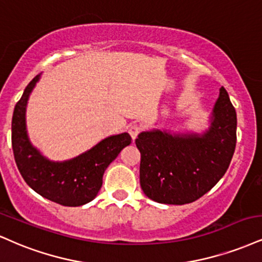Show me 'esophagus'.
Listing matches in <instances>:
<instances>
[{
	"mask_svg": "<svg viewBox=\"0 0 262 262\" xmlns=\"http://www.w3.org/2000/svg\"><path fill=\"white\" fill-rule=\"evenodd\" d=\"M128 133H129V135H130L132 137V140H135L138 138V135H139V133H140V127L139 125H130V127H129V129H128Z\"/></svg>",
	"mask_w": 262,
	"mask_h": 262,
	"instance_id": "1",
	"label": "esophagus"
}]
</instances>
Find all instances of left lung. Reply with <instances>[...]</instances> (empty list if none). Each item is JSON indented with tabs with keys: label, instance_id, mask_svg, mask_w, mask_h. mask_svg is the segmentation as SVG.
Here are the masks:
<instances>
[{
	"label": "left lung",
	"instance_id": "obj_1",
	"mask_svg": "<svg viewBox=\"0 0 262 262\" xmlns=\"http://www.w3.org/2000/svg\"><path fill=\"white\" fill-rule=\"evenodd\" d=\"M237 113L225 88L213 105L209 128L196 132L151 129L138 135L140 185L160 204L193 203L221 179L234 154Z\"/></svg>",
	"mask_w": 262,
	"mask_h": 262
}]
</instances>
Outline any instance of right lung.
Returning a JSON list of instances; mask_svg holds the SVG:
<instances>
[{"label": "right lung", "mask_w": 262, "mask_h": 262, "mask_svg": "<svg viewBox=\"0 0 262 262\" xmlns=\"http://www.w3.org/2000/svg\"><path fill=\"white\" fill-rule=\"evenodd\" d=\"M41 73L25 88L12 118L14 160L27 184L41 196L63 206H81L96 198L102 177L118 154L130 144L128 133L107 137L80 155L66 161H51L31 144L27 129V106Z\"/></svg>", "instance_id": "add662e5"}]
</instances>
